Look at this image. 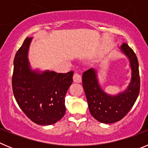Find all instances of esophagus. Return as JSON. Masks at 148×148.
Segmentation results:
<instances>
[{"label":"esophagus","instance_id":"esophagus-1","mask_svg":"<svg viewBox=\"0 0 148 148\" xmlns=\"http://www.w3.org/2000/svg\"><path fill=\"white\" fill-rule=\"evenodd\" d=\"M73 82H76V83H81L82 82V76H81L80 74L78 73H75L73 75Z\"/></svg>","mask_w":148,"mask_h":148}]
</instances>
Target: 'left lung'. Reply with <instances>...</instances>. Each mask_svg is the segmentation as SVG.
Here are the masks:
<instances>
[{
    "mask_svg": "<svg viewBox=\"0 0 148 148\" xmlns=\"http://www.w3.org/2000/svg\"><path fill=\"white\" fill-rule=\"evenodd\" d=\"M119 49L127 58L131 70L130 83L123 91L114 95L106 92L99 83L96 69L90 68L82 75V85L90 113L97 121L104 124L116 122L124 118L131 110L139 93L140 78L136 56L125 43Z\"/></svg>",
    "mask_w": 148,
    "mask_h": 148,
    "instance_id": "obj_1",
    "label": "left lung"
}]
</instances>
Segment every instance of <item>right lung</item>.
Instances as JSON below:
<instances>
[{
    "instance_id": "add662e5",
    "label": "right lung",
    "mask_w": 148,
    "mask_h": 148,
    "mask_svg": "<svg viewBox=\"0 0 148 148\" xmlns=\"http://www.w3.org/2000/svg\"><path fill=\"white\" fill-rule=\"evenodd\" d=\"M32 38H27L14 59L12 90L21 109L33 122L50 125L66 112L65 95L73 83V72L58 73L32 69L29 49Z\"/></svg>"
}]
</instances>
